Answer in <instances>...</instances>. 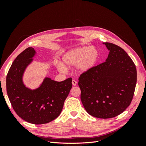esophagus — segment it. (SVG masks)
Returning <instances> with one entry per match:
<instances>
[{
	"mask_svg": "<svg viewBox=\"0 0 146 146\" xmlns=\"http://www.w3.org/2000/svg\"><path fill=\"white\" fill-rule=\"evenodd\" d=\"M72 85L73 86H76L77 84V82L76 80H73L72 82Z\"/></svg>",
	"mask_w": 146,
	"mask_h": 146,
	"instance_id": "1",
	"label": "esophagus"
}]
</instances>
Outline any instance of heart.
Instances as JSON below:
<instances>
[{
  "instance_id": "obj_1",
  "label": "heart",
  "mask_w": 146,
  "mask_h": 146,
  "mask_svg": "<svg viewBox=\"0 0 146 146\" xmlns=\"http://www.w3.org/2000/svg\"><path fill=\"white\" fill-rule=\"evenodd\" d=\"M99 58V52L94 47L75 48L66 53L62 58L66 66L72 67L76 66L77 71L80 74L86 73L93 68ZM64 65L61 62L57 63V68L60 72H64L66 70Z\"/></svg>"
}]
</instances>
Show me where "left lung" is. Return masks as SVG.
Here are the masks:
<instances>
[{"label": "left lung", "mask_w": 146, "mask_h": 146, "mask_svg": "<svg viewBox=\"0 0 146 146\" xmlns=\"http://www.w3.org/2000/svg\"><path fill=\"white\" fill-rule=\"evenodd\" d=\"M110 51L105 62L78 78L80 98L90 115L102 119L121 114L130 105L136 84V68L126 52L113 43L103 42Z\"/></svg>", "instance_id": "1"}]
</instances>
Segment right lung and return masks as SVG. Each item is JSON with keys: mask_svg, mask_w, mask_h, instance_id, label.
<instances>
[{"mask_svg": "<svg viewBox=\"0 0 146 146\" xmlns=\"http://www.w3.org/2000/svg\"><path fill=\"white\" fill-rule=\"evenodd\" d=\"M36 51L28 47L13 61L7 76L8 98L16 114L33 124H44L58 117L72 88V78L56 82L46 77L41 85L31 90L24 84L23 75L33 61Z\"/></svg>", "mask_w": 146, "mask_h": 146, "instance_id": "right-lung-1", "label": "right lung"}]
</instances>
